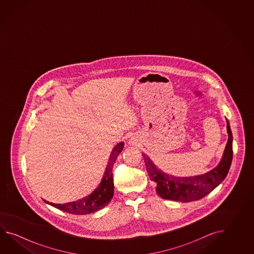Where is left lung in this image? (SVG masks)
<instances>
[{
	"label": "left lung",
	"instance_id": "8db88e82",
	"mask_svg": "<svg viewBox=\"0 0 254 254\" xmlns=\"http://www.w3.org/2000/svg\"><path fill=\"white\" fill-rule=\"evenodd\" d=\"M228 141L221 162L210 172L191 177H175L163 173L154 165L151 159L142 153L146 170L151 181L157 184V194L162 199L189 202L198 200L209 194L225 179L232 160V134L227 120Z\"/></svg>",
	"mask_w": 254,
	"mask_h": 254
}]
</instances>
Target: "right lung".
I'll list each match as a JSON object with an SVG mask.
<instances>
[{"mask_svg": "<svg viewBox=\"0 0 254 254\" xmlns=\"http://www.w3.org/2000/svg\"><path fill=\"white\" fill-rule=\"evenodd\" d=\"M125 142L122 141L115 146L109 158L108 164L103 175L101 184H99L96 189L92 193L80 200L67 202L64 204H55L53 202H49L44 200L46 203L54 206L61 211H66L68 213L76 214V215H83L89 214L94 211H99L108 205L110 201L114 196V184L113 177V168L117 157L124 149Z\"/></svg>", "mask_w": 254, "mask_h": 254, "instance_id": "right-lung-1", "label": "right lung"}]
</instances>
